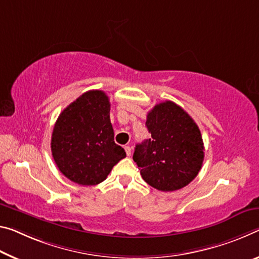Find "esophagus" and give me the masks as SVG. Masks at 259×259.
<instances>
[{"label":"esophagus","instance_id":"esophagus-1","mask_svg":"<svg viewBox=\"0 0 259 259\" xmlns=\"http://www.w3.org/2000/svg\"><path fill=\"white\" fill-rule=\"evenodd\" d=\"M124 150H125V153L128 157H130L131 155V147L130 146H124Z\"/></svg>","mask_w":259,"mask_h":259}]
</instances>
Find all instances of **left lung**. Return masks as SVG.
Returning a JSON list of instances; mask_svg holds the SVG:
<instances>
[{
    "label": "left lung",
    "mask_w": 259,
    "mask_h": 259,
    "mask_svg": "<svg viewBox=\"0 0 259 259\" xmlns=\"http://www.w3.org/2000/svg\"><path fill=\"white\" fill-rule=\"evenodd\" d=\"M146 126L151 138L136 145L133 157L142 178L160 191H175L188 186L204 160L198 125L186 110L167 100L149 112Z\"/></svg>",
    "instance_id": "8db88e82"
}]
</instances>
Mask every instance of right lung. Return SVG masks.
I'll return each instance as SVG.
<instances>
[{
    "mask_svg": "<svg viewBox=\"0 0 259 259\" xmlns=\"http://www.w3.org/2000/svg\"><path fill=\"white\" fill-rule=\"evenodd\" d=\"M109 110L107 94L92 90L77 98L57 117L52 154L57 168L70 181L96 186L125 158V151L114 142Z\"/></svg>",
    "mask_w": 259,
    "mask_h": 259,
    "instance_id": "obj_1",
    "label": "right lung"
}]
</instances>
